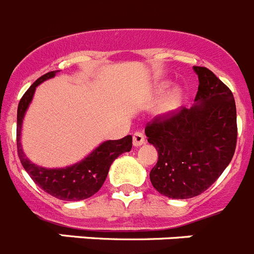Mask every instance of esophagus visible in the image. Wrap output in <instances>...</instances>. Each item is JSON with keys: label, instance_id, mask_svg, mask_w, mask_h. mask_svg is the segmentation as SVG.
I'll use <instances>...</instances> for the list:
<instances>
[{"label": "esophagus", "instance_id": "esophagus-1", "mask_svg": "<svg viewBox=\"0 0 254 254\" xmlns=\"http://www.w3.org/2000/svg\"><path fill=\"white\" fill-rule=\"evenodd\" d=\"M142 143H145V134L140 131H136L133 133V145L137 147L141 146Z\"/></svg>", "mask_w": 254, "mask_h": 254}]
</instances>
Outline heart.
<instances>
[{
	"label": "heart",
	"instance_id": "b5f03b06",
	"mask_svg": "<svg viewBox=\"0 0 254 254\" xmlns=\"http://www.w3.org/2000/svg\"><path fill=\"white\" fill-rule=\"evenodd\" d=\"M179 102H181V95L178 93H174L168 98L165 102H164L163 107H161V111L163 112H170L173 109H176L178 107Z\"/></svg>",
	"mask_w": 254,
	"mask_h": 254
}]
</instances>
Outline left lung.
<instances>
[{
    "mask_svg": "<svg viewBox=\"0 0 254 254\" xmlns=\"http://www.w3.org/2000/svg\"><path fill=\"white\" fill-rule=\"evenodd\" d=\"M198 90L192 108L159 114L146 125L159 159L150 181L159 193L186 199L216 182L237 146V108L232 90L206 67L193 66Z\"/></svg>",
    "mask_w": 254,
    "mask_h": 254,
    "instance_id": "left-lung-1",
    "label": "left lung"
}]
</instances>
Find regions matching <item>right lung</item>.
Listing matches in <instances>:
<instances>
[{"mask_svg":"<svg viewBox=\"0 0 254 254\" xmlns=\"http://www.w3.org/2000/svg\"><path fill=\"white\" fill-rule=\"evenodd\" d=\"M56 72L57 71H51L46 75L40 76L20 99L17 107L16 127L17 154L22 167L28 172L30 178L35 182V185L46 190L47 193L64 201H80V199L89 198L102 188L112 163L123 152L131 151L132 136L128 134L121 140L105 141L84 160L64 169H46L30 163L26 159L25 154L22 152L20 145L22 118L33 99L35 87L47 78L53 77Z\"/></svg>","mask_w":254,"mask_h":254,"instance_id":"right-lung-1","label":"right lung"}]
</instances>
